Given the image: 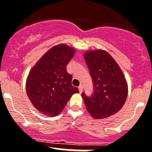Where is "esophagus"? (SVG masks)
I'll list each match as a JSON object with an SVG mask.
<instances>
[{"mask_svg": "<svg viewBox=\"0 0 152 152\" xmlns=\"http://www.w3.org/2000/svg\"><path fill=\"white\" fill-rule=\"evenodd\" d=\"M78 90H79V92H80V93L82 92V91H83V86L82 85L79 86V87H78Z\"/></svg>", "mask_w": 152, "mask_h": 152, "instance_id": "1", "label": "esophagus"}]
</instances>
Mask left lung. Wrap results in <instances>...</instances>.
<instances>
[{"label":"left lung","instance_id":"8db88e82","mask_svg":"<svg viewBox=\"0 0 152 152\" xmlns=\"http://www.w3.org/2000/svg\"><path fill=\"white\" fill-rule=\"evenodd\" d=\"M94 84V93L81 96L93 118H107L121 110L128 95L125 76L113 58L101 49L86 52L84 55Z\"/></svg>","mask_w":152,"mask_h":152}]
</instances>
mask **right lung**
Returning <instances> with one entry per match:
<instances>
[{"mask_svg": "<svg viewBox=\"0 0 152 152\" xmlns=\"http://www.w3.org/2000/svg\"><path fill=\"white\" fill-rule=\"evenodd\" d=\"M75 50L65 44L55 45L45 52L29 72L26 94L35 108L49 116H56L64 110L78 88L72 84V75L66 66Z\"/></svg>", "mask_w": 152, "mask_h": 152, "instance_id": "1", "label": "right lung"}]
</instances>
